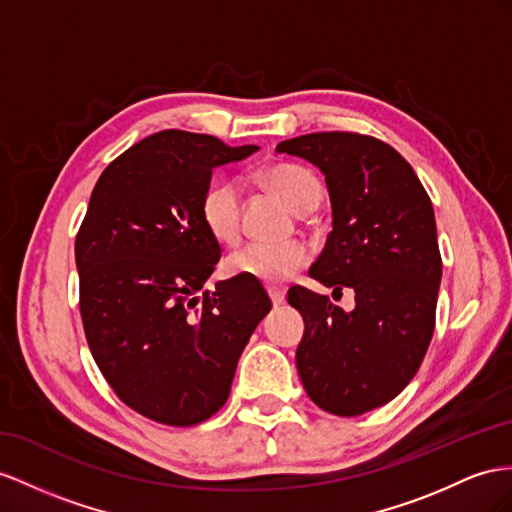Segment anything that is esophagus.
<instances>
[{"label": "esophagus", "instance_id": "obj_1", "mask_svg": "<svg viewBox=\"0 0 512 512\" xmlns=\"http://www.w3.org/2000/svg\"><path fill=\"white\" fill-rule=\"evenodd\" d=\"M268 294H270V300H272L274 307H281L285 303V292L283 290H277V287H270Z\"/></svg>", "mask_w": 512, "mask_h": 512}]
</instances>
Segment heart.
<instances>
[{
  "label": "heart",
  "mask_w": 512,
  "mask_h": 512,
  "mask_svg": "<svg viewBox=\"0 0 512 512\" xmlns=\"http://www.w3.org/2000/svg\"><path fill=\"white\" fill-rule=\"evenodd\" d=\"M266 186L279 194L296 214L318 207L322 186L307 168L294 164H274L264 170ZM201 220L220 244H233L240 235V190L233 181L212 183L201 199ZM309 253L303 244H248L227 259L233 277L251 279L264 285H281L307 264Z\"/></svg>",
  "instance_id": "heart-1"
}]
</instances>
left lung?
Wrapping results in <instances>:
<instances>
[{"instance_id":"1","label":"left lung","mask_w":512,"mask_h":512,"mask_svg":"<svg viewBox=\"0 0 512 512\" xmlns=\"http://www.w3.org/2000/svg\"><path fill=\"white\" fill-rule=\"evenodd\" d=\"M318 166L333 231L309 277L355 290V309L294 285L287 300L305 320L296 368L326 413L355 417L411 383L435 331L441 255L432 203L415 170L387 142L320 131L277 144Z\"/></svg>"}]
</instances>
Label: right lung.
Masks as SVG:
<instances>
[{"mask_svg":"<svg viewBox=\"0 0 512 512\" xmlns=\"http://www.w3.org/2000/svg\"><path fill=\"white\" fill-rule=\"evenodd\" d=\"M257 149L164 129L116 157L90 194L75 240L86 339L116 396L153 422L194 426L220 411L272 307L242 277L199 294L220 259L201 220L212 170Z\"/></svg>","mask_w":512,"mask_h":512,"instance_id":"1","label":"right lung"}]
</instances>
